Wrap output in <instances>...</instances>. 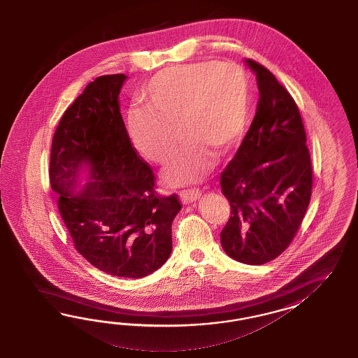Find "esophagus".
Here are the masks:
<instances>
[{
  "label": "esophagus",
  "instance_id": "1",
  "mask_svg": "<svg viewBox=\"0 0 358 358\" xmlns=\"http://www.w3.org/2000/svg\"><path fill=\"white\" fill-rule=\"evenodd\" d=\"M180 196H181V201L184 203H192V202H194L195 199H198L201 196V190L196 189V187L186 189V190L180 192Z\"/></svg>",
  "mask_w": 358,
  "mask_h": 358
}]
</instances>
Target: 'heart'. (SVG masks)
<instances>
[{"label":"heart","mask_w":358,"mask_h":358,"mask_svg":"<svg viewBox=\"0 0 358 358\" xmlns=\"http://www.w3.org/2000/svg\"><path fill=\"white\" fill-rule=\"evenodd\" d=\"M141 106L129 113L134 148L152 163L172 151L174 127L185 141L165 169L169 184L198 182L217 162V151H232L244 138L250 114V81L236 63L203 60L157 72L143 87Z\"/></svg>","instance_id":"heart-1"}]
</instances>
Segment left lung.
Returning <instances> with one entry per match:
<instances>
[{
    "label": "left lung",
    "instance_id": "8db88e82",
    "mask_svg": "<svg viewBox=\"0 0 358 358\" xmlns=\"http://www.w3.org/2000/svg\"><path fill=\"white\" fill-rule=\"evenodd\" d=\"M260 99L250 130L220 176L231 217L220 232L229 257L262 265L286 250L313 193L303 122L292 94L269 69L247 59Z\"/></svg>",
    "mask_w": 358,
    "mask_h": 358
}]
</instances>
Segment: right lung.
<instances>
[{"mask_svg": "<svg viewBox=\"0 0 358 358\" xmlns=\"http://www.w3.org/2000/svg\"><path fill=\"white\" fill-rule=\"evenodd\" d=\"M126 78L97 77L65 110L52 138L50 182L77 252L108 274L141 278L169 259L181 203L177 194L156 193L150 164L132 147L118 101ZM83 164L94 182L73 195Z\"/></svg>", "mask_w": 358, "mask_h": 358, "instance_id": "right-lung-1", "label": "right lung"}]
</instances>
